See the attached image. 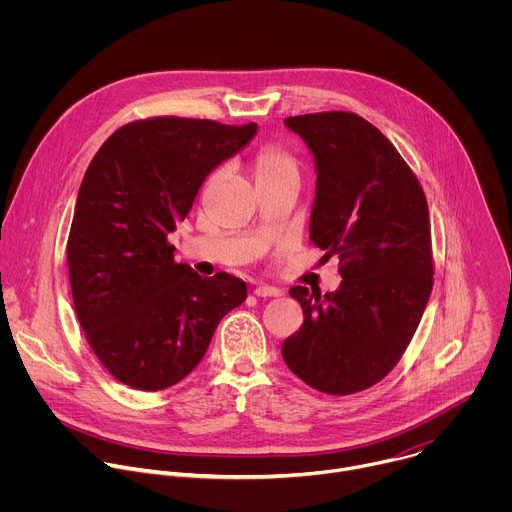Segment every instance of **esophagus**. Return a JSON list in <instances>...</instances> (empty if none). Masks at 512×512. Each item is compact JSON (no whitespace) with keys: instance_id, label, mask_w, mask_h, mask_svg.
<instances>
[{"instance_id":"esophagus-1","label":"esophagus","mask_w":512,"mask_h":512,"mask_svg":"<svg viewBox=\"0 0 512 512\" xmlns=\"http://www.w3.org/2000/svg\"><path fill=\"white\" fill-rule=\"evenodd\" d=\"M253 294H255L257 298H275V296H279V294H281V291H279L277 287H273V285L259 283V285L253 289Z\"/></svg>"}]
</instances>
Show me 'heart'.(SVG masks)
I'll use <instances>...</instances> for the list:
<instances>
[{"instance_id":"heart-1","label":"heart","mask_w":512,"mask_h":512,"mask_svg":"<svg viewBox=\"0 0 512 512\" xmlns=\"http://www.w3.org/2000/svg\"><path fill=\"white\" fill-rule=\"evenodd\" d=\"M251 170H253L255 186H263V184L285 180V178H296V180L300 178V164L296 156L275 143H267L255 152ZM214 178L216 174L210 178V182Z\"/></svg>"}]
</instances>
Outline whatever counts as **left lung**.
I'll use <instances>...</instances> for the list:
<instances>
[{
	"mask_svg": "<svg viewBox=\"0 0 512 512\" xmlns=\"http://www.w3.org/2000/svg\"><path fill=\"white\" fill-rule=\"evenodd\" d=\"M314 154L318 182L310 239L338 255L332 294L296 285L304 324L281 344L289 371L328 395L385 379L407 350L433 287L423 188L395 145L348 111L287 117Z\"/></svg>",
	"mask_w": 512,
	"mask_h": 512,
	"instance_id": "8db88e82",
	"label": "left lung"
}]
</instances>
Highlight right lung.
<instances>
[{
  "mask_svg": "<svg viewBox=\"0 0 512 512\" xmlns=\"http://www.w3.org/2000/svg\"><path fill=\"white\" fill-rule=\"evenodd\" d=\"M257 125L150 117L119 127L89 164L66 243L72 302L103 367L137 391L194 371L212 334L247 298L243 279L200 277L174 261L168 233L204 178Z\"/></svg>",
  "mask_w": 512,
  "mask_h": 512,
  "instance_id": "1",
  "label": "right lung"
}]
</instances>
